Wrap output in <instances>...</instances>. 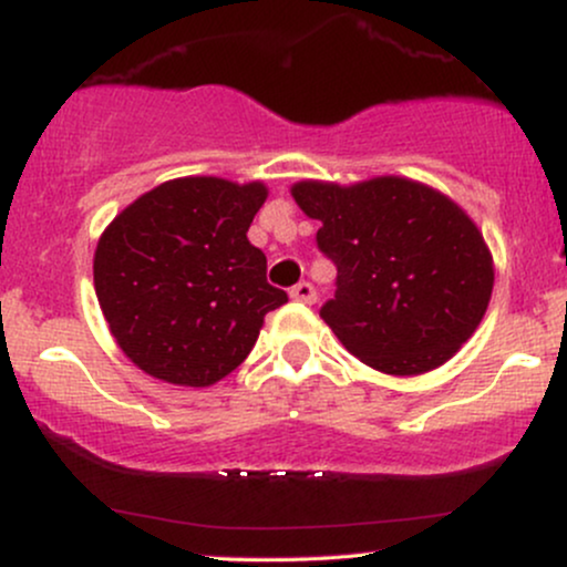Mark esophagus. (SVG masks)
<instances>
[{"label": "esophagus", "instance_id": "34e87169", "mask_svg": "<svg viewBox=\"0 0 567 567\" xmlns=\"http://www.w3.org/2000/svg\"><path fill=\"white\" fill-rule=\"evenodd\" d=\"M289 295H291V299H295V302H305V305H312V302H316V299H318L316 286L307 284V281L291 286Z\"/></svg>", "mask_w": 567, "mask_h": 567}]
</instances>
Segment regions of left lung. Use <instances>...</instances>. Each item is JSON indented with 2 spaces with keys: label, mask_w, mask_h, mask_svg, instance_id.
Wrapping results in <instances>:
<instances>
[{
  "label": "left lung",
  "mask_w": 567,
  "mask_h": 567,
  "mask_svg": "<svg viewBox=\"0 0 567 567\" xmlns=\"http://www.w3.org/2000/svg\"><path fill=\"white\" fill-rule=\"evenodd\" d=\"M291 197L320 220L318 247L337 265V295L320 318L354 358L389 375H421L476 333L494 260L446 194L379 176L352 186L299 181Z\"/></svg>",
  "instance_id": "obj_1"
}]
</instances>
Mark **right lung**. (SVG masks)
Returning a JSON list of instances; mask_svg holds the SVG:
<instances>
[{
  "label": "right lung",
  "mask_w": 567,
  "mask_h": 567,
  "mask_svg": "<svg viewBox=\"0 0 567 567\" xmlns=\"http://www.w3.org/2000/svg\"><path fill=\"white\" fill-rule=\"evenodd\" d=\"M265 199L260 181L173 178L104 228L94 251L96 299L138 370L202 389L247 360L265 316L289 302L247 239Z\"/></svg>",
  "instance_id": "add662e5"
}]
</instances>
